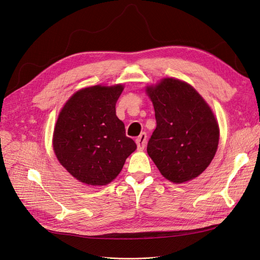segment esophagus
<instances>
[{
	"instance_id": "34e87169",
	"label": "esophagus",
	"mask_w": 260,
	"mask_h": 260,
	"mask_svg": "<svg viewBox=\"0 0 260 260\" xmlns=\"http://www.w3.org/2000/svg\"><path fill=\"white\" fill-rule=\"evenodd\" d=\"M146 133L145 132H142L141 135L137 138L136 142H137V145H138V149H140V151H142V149H144L145 145H146Z\"/></svg>"
}]
</instances>
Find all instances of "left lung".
Listing matches in <instances>:
<instances>
[{
    "instance_id": "obj_1",
    "label": "left lung",
    "mask_w": 260,
    "mask_h": 260,
    "mask_svg": "<svg viewBox=\"0 0 260 260\" xmlns=\"http://www.w3.org/2000/svg\"><path fill=\"white\" fill-rule=\"evenodd\" d=\"M146 92L156 118L147 154L171 182L183 183L199 177L218 148L219 127L214 113L192 85L175 78L146 86Z\"/></svg>"
}]
</instances>
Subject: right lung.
I'll list each match as a JSON object with an SVG mask.
<instances>
[{"instance_id":"1","label":"right lung","mask_w":260,"mask_h":260,"mask_svg":"<svg viewBox=\"0 0 260 260\" xmlns=\"http://www.w3.org/2000/svg\"><path fill=\"white\" fill-rule=\"evenodd\" d=\"M122 84L81 89L60 111L53 135V148L61 166L80 182L108 184L119 175L137 144L125 136L116 116Z\"/></svg>"}]
</instances>
